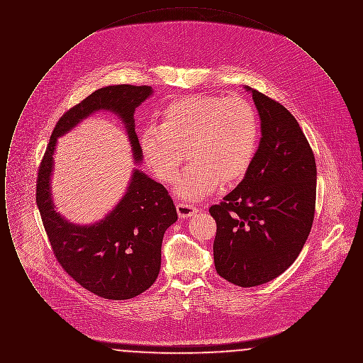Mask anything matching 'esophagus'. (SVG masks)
I'll return each mask as SVG.
<instances>
[{
	"instance_id": "1",
	"label": "esophagus",
	"mask_w": 363,
	"mask_h": 363,
	"mask_svg": "<svg viewBox=\"0 0 363 363\" xmlns=\"http://www.w3.org/2000/svg\"><path fill=\"white\" fill-rule=\"evenodd\" d=\"M177 212H178V216L181 219H185V218H189V216H193L194 213H197L199 208L188 204V203H178L177 204Z\"/></svg>"
}]
</instances>
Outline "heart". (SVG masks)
<instances>
[{
	"label": "heart",
	"instance_id": "obj_1",
	"mask_svg": "<svg viewBox=\"0 0 363 363\" xmlns=\"http://www.w3.org/2000/svg\"><path fill=\"white\" fill-rule=\"evenodd\" d=\"M259 120L242 98L193 95L175 99L160 113L159 125H148L140 148L156 177L170 184L185 159L189 166L175 184V194L199 201L222 182L240 179L259 144Z\"/></svg>",
	"mask_w": 363,
	"mask_h": 363
}]
</instances>
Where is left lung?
<instances>
[{
  "label": "left lung",
  "instance_id": "8db88e82",
  "mask_svg": "<svg viewBox=\"0 0 363 363\" xmlns=\"http://www.w3.org/2000/svg\"><path fill=\"white\" fill-rule=\"evenodd\" d=\"M259 111L261 138L238 186L209 208L216 222V272L240 287L281 275L309 237L317 169L311 145L293 114L245 86Z\"/></svg>",
  "mask_w": 363,
  "mask_h": 363
}]
</instances>
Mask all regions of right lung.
<instances>
[{
  "label": "right lung",
  "instance_id": "1",
  "mask_svg": "<svg viewBox=\"0 0 363 363\" xmlns=\"http://www.w3.org/2000/svg\"><path fill=\"white\" fill-rule=\"evenodd\" d=\"M152 94L151 86L129 84L92 92L57 122L38 172L36 206L55 259L80 286L104 299H130L155 283L163 235L177 222V209L162 184L133 169L125 194L104 219L91 225L72 223L52 203L54 152L58 138L104 110L121 120L135 163H141L135 111Z\"/></svg>",
  "mask_w": 363,
  "mask_h": 363
}]
</instances>
